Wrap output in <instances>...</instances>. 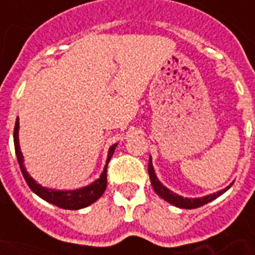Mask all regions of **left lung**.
Listing matches in <instances>:
<instances>
[{"label":"left lung","instance_id":"obj_1","mask_svg":"<svg viewBox=\"0 0 255 255\" xmlns=\"http://www.w3.org/2000/svg\"><path fill=\"white\" fill-rule=\"evenodd\" d=\"M148 173H149V178H151V184L153 186V189L160 197L164 198L165 201L172 204V205L177 206V208H182V209H196V208H200V206L205 205L208 202L213 201L217 197H220L222 193H225L226 190L229 189L232 184L229 186H226L225 189L220 190L217 193L208 194V196H204V197L200 198H186L182 197V196H178V194L173 193L172 190H169L167 186H164L161 182L159 181V178L156 177L155 169H153V165H152V159L149 157V163H148Z\"/></svg>","mask_w":255,"mask_h":255}]
</instances>
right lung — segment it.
Segmentation results:
<instances>
[{"label": "right lung", "instance_id": "right-lung-1", "mask_svg": "<svg viewBox=\"0 0 255 255\" xmlns=\"http://www.w3.org/2000/svg\"><path fill=\"white\" fill-rule=\"evenodd\" d=\"M18 129H19V120H15V126H14V148H15V155H17L18 164L21 168V172L25 177L27 185L34 193L43 198L45 201L53 204V205L62 208V209H70V210H77L86 208V206L91 205L92 202H95L98 198L104 193L106 186H107V165L108 161L111 160L114 151H115L116 144H114L110 151H108V157L106 167H104L103 172L100 174V177L98 180L90 184V185L81 188V189L75 190H55L50 189V188H45V186L39 185L35 180H34L25 168L23 164V155H22L21 148H19V140H18Z\"/></svg>", "mask_w": 255, "mask_h": 255}]
</instances>
